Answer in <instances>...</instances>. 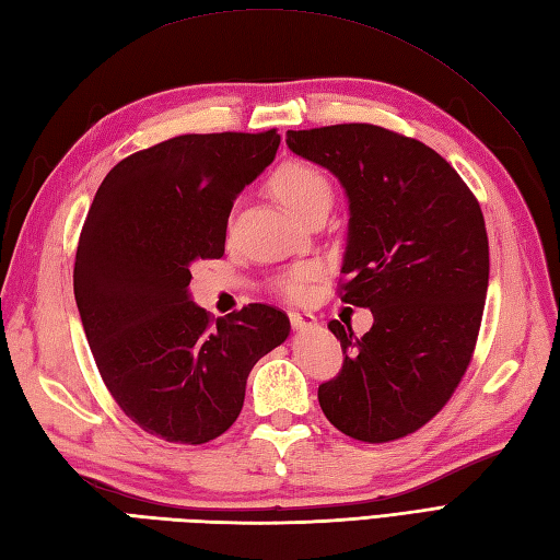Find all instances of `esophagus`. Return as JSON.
<instances>
[{
    "label": "esophagus",
    "mask_w": 560,
    "mask_h": 560,
    "mask_svg": "<svg viewBox=\"0 0 560 560\" xmlns=\"http://www.w3.org/2000/svg\"><path fill=\"white\" fill-rule=\"evenodd\" d=\"M289 319L295 331L301 329H311V327H317V317L313 313H289Z\"/></svg>",
    "instance_id": "esophagus-1"
}]
</instances>
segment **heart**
<instances>
[{
  "instance_id": "1",
  "label": "heart",
  "mask_w": 560,
  "mask_h": 560,
  "mask_svg": "<svg viewBox=\"0 0 560 560\" xmlns=\"http://www.w3.org/2000/svg\"><path fill=\"white\" fill-rule=\"evenodd\" d=\"M271 195L279 199V205L287 207L293 217L305 219L315 209H329L331 205V183L323 168L307 161H287L281 163L269 177ZM315 277L313 265H299L281 273L277 279V289L289 299H301L305 283Z\"/></svg>"
}]
</instances>
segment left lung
Returning <instances> with one entry per match:
<instances>
[{
  "label": "left lung",
  "instance_id": "1",
  "mask_svg": "<svg viewBox=\"0 0 560 560\" xmlns=\"http://www.w3.org/2000/svg\"><path fill=\"white\" fill-rule=\"evenodd\" d=\"M287 144L347 189L339 295L375 317L363 337L327 325L343 363L319 385V407L353 440H399L445 407L471 363L489 289L481 207L440 153L385 127L289 129Z\"/></svg>",
  "mask_w": 560,
  "mask_h": 560
}]
</instances>
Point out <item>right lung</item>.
<instances>
[{"instance_id":"obj_1","label":"right lung","mask_w":560,"mask_h":560,"mask_svg":"<svg viewBox=\"0 0 560 560\" xmlns=\"http://www.w3.org/2000/svg\"><path fill=\"white\" fill-rule=\"evenodd\" d=\"M277 129L183 135L122 159L83 221L74 295L105 387L141 431L205 445L235 423L261 355L289 337L279 307L217 319L187 295L221 259L237 192L277 156Z\"/></svg>"}]
</instances>
